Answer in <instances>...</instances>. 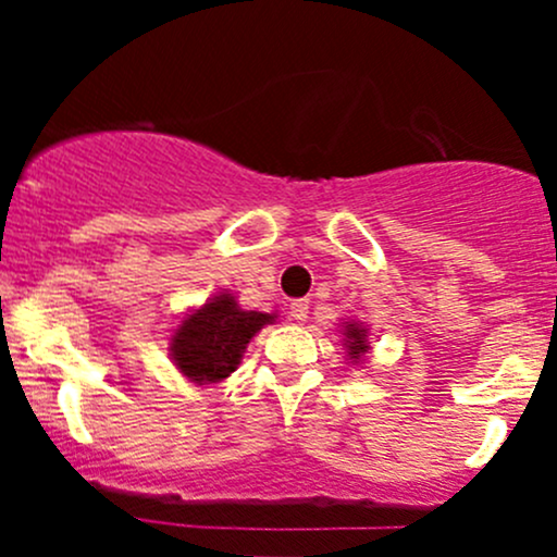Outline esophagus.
I'll return each instance as SVG.
<instances>
[{
  "mask_svg": "<svg viewBox=\"0 0 557 557\" xmlns=\"http://www.w3.org/2000/svg\"><path fill=\"white\" fill-rule=\"evenodd\" d=\"M309 298H298L290 304V317L296 319V322H306V317H309Z\"/></svg>",
  "mask_w": 557,
  "mask_h": 557,
  "instance_id": "34e87169",
  "label": "esophagus"
}]
</instances>
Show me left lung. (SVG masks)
<instances>
[{
  "label": "left lung",
  "mask_w": 557,
  "mask_h": 557,
  "mask_svg": "<svg viewBox=\"0 0 557 557\" xmlns=\"http://www.w3.org/2000/svg\"><path fill=\"white\" fill-rule=\"evenodd\" d=\"M345 345H348V356L354 361H359L363 354L369 350V343H367V330L361 327V324H345Z\"/></svg>",
  "instance_id": "obj_1"
}]
</instances>
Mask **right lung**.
<instances>
[{"instance_id": "right-lung-1", "label": "right lung", "mask_w": 557, "mask_h": 557, "mask_svg": "<svg viewBox=\"0 0 557 557\" xmlns=\"http://www.w3.org/2000/svg\"><path fill=\"white\" fill-rule=\"evenodd\" d=\"M272 319L274 314L238 309L235 298L222 293L183 319L172 337V359L198 385L225 380L238 369L248 341Z\"/></svg>"}]
</instances>
